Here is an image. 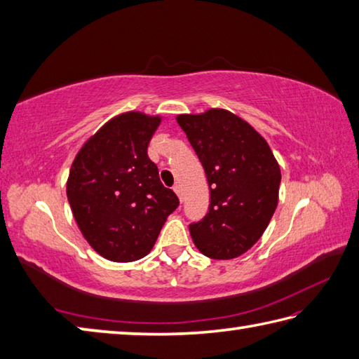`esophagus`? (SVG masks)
I'll list each match as a JSON object with an SVG mask.
<instances>
[{"label": "esophagus", "instance_id": "34e87169", "mask_svg": "<svg viewBox=\"0 0 359 359\" xmlns=\"http://www.w3.org/2000/svg\"><path fill=\"white\" fill-rule=\"evenodd\" d=\"M172 189H174V193L179 196V199H180V202H182V189H180V187H179V185H175Z\"/></svg>", "mask_w": 359, "mask_h": 359}]
</instances>
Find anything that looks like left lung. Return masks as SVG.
<instances>
[{
  "label": "left lung",
  "mask_w": 359,
  "mask_h": 359,
  "mask_svg": "<svg viewBox=\"0 0 359 359\" xmlns=\"http://www.w3.org/2000/svg\"><path fill=\"white\" fill-rule=\"evenodd\" d=\"M210 187L208 213L189 224L203 255L230 259L249 250L268 227L282 174L269 144L244 119L222 109L179 115Z\"/></svg>",
  "instance_id": "left-lung-1"
}]
</instances>
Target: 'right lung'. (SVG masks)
<instances>
[{"instance_id": "right-lung-1", "label": "right lung", "mask_w": 359, "mask_h": 359, "mask_svg": "<svg viewBox=\"0 0 359 359\" xmlns=\"http://www.w3.org/2000/svg\"><path fill=\"white\" fill-rule=\"evenodd\" d=\"M160 116L128 111L110 119L77 154L67 196L82 235L110 262L143 258L179 199L147 157Z\"/></svg>"}]
</instances>
